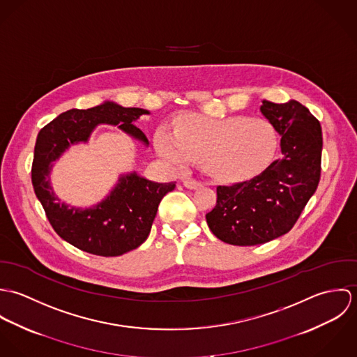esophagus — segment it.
<instances>
[{
  "mask_svg": "<svg viewBox=\"0 0 357 357\" xmlns=\"http://www.w3.org/2000/svg\"><path fill=\"white\" fill-rule=\"evenodd\" d=\"M184 187L188 188V190H197L199 187H202V183L201 181H197V180H191V178H187L183 181Z\"/></svg>",
  "mask_w": 357,
  "mask_h": 357,
  "instance_id": "obj_1",
  "label": "esophagus"
}]
</instances>
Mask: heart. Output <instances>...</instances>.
I'll use <instances>...</instances> for the list:
<instances>
[{
	"instance_id": "obj_1",
	"label": "heart",
	"mask_w": 357,
	"mask_h": 357,
	"mask_svg": "<svg viewBox=\"0 0 357 357\" xmlns=\"http://www.w3.org/2000/svg\"><path fill=\"white\" fill-rule=\"evenodd\" d=\"M153 143L156 153L176 167L197 160L215 177L241 180L259 173L271 162L278 139L273 126L261 118L188 114L178 119L176 135L159 128Z\"/></svg>"
}]
</instances>
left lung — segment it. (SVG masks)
I'll return each mask as SVG.
<instances>
[{
  "label": "left lung",
  "instance_id": "1",
  "mask_svg": "<svg viewBox=\"0 0 357 357\" xmlns=\"http://www.w3.org/2000/svg\"><path fill=\"white\" fill-rule=\"evenodd\" d=\"M259 111L282 137V156L250 180L218 185L217 204L206 214L210 231L235 246L287 234L320 180L321 128L305 105L262 100Z\"/></svg>",
  "mask_w": 357,
  "mask_h": 357
}]
</instances>
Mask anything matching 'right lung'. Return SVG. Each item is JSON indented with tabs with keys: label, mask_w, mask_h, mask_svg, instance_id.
Returning a JSON list of instances; mask_svg holds the SVG:
<instances>
[{
	"label": "right lung",
	"mask_w": 357,
	"mask_h": 357,
	"mask_svg": "<svg viewBox=\"0 0 357 357\" xmlns=\"http://www.w3.org/2000/svg\"><path fill=\"white\" fill-rule=\"evenodd\" d=\"M149 114L144 108L105 100L88 109H68L38 133L31 169L34 192L53 229L70 245L91 255L115 257L139 248L147 239L158 204L174 190L176 183H155L132 170L119 174L100 202L78 207L56 195L51 174L54 162L71 147L88 144L100 125L116 126L149 147V139L135 125L142 115Z\"/></svg>",
	"instance_id": "add662e5"
}]
</instances>
